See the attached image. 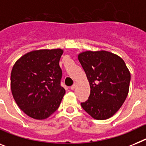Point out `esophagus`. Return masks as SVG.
I'll return each instance as SVG.
<instances>
[{
  "label": "esophagus",
  "mask_w": 146,
  "mask_h": 146,
  "mask_svg": "<svg viewBox=\"0 0 146 146\" xmlns=\"http://www.w3.org/2000/svg\"><path fill=\"white\" fill-rule=\"evenodd\" d=\"M76 85L75 84H73V85H72V86L70 87V89H71V90H74V89H75V88H76Z\"/></svg>",
  "instance_id": "obj_1"
}]
</instances>
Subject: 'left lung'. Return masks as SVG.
Segmentation results:
<instances>
[{"label": "left lung", "instance_id": "obj_1", "mask_svg": "<svg viewBox=\"0 0 146 146\" xmlns=\"http://www.w3.org/2000/svg\"><path fill=\"white\" fill-rule=\"evenodd\" d=\"M90 87L84 111L98 120L107 119L119 110L129 90L131 73L122 58L105 50L85 51L78 56Z\"/></svg>", "mask_w": 146, "mask_h": 146}]
</instances>
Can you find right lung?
I'll list each match as a JSON object with an SVG mask.
<instances>
[{"mask_svg":"<svg viewBox=\"0 0 146 146\" xmlns=\"http://www.w3.org/2000/svg\"><path fill=\"white\" fill-rule=\"evenodd\" d=\"M62 49L33 50L16 61L11 72V90L21 111L35 119L48 118L65 94L61 86Z\"/></svg>","mask_w":146,"mask_h":146,"instance_id":"add662e5","label":"right lung"}]
</instances>
